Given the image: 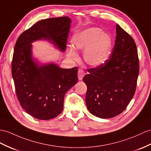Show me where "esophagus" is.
Here are the masks:
<instances>
[{"instance_id":"34e87169","label":"esophagus","mask_w":151,"mask_h":151,"mask_svg":"<svg viewBox=\"0 0 151 151\" xmlns=\"http://www.w3.org/2000/svg\"><path fill=\"white\" fill-rule=\"evenodd\" d=\"M85 75V73H84V70L83 69H79L78 70V79L79 80H82L83 77Z\"/></svg>"}]
</instances>
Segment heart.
<instances>
[{
    "mask_svg": "<svg viewBox=\"0 0 151 151\" xmlns=\"http://www.w3.org/2000/svg\"><path fill=\"white\" fill-rule=\"evenodd\" d=\"M72 48L67 50V56L73 60L78 59L75 50L83 51L84 61L91 67L104 64L111 54L112 40L100 28L89 27L76 33L71 41Z\"/></svg>",
    "mask_w": 151,
    "mask_h": 151,
    "instance_id": "obj_1",
    "label": "heart"
}]
</instances>
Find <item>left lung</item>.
<instances>
[{
  "label": "left lung",
  "instance_id": "obj_1",
  "mask_svg": "<svg viewBox=\"0 0 151 151\" xmlns=\"http://www.w3.org/2000/svg\"><path fill=\"white\" fill-rule=\"evenodd\" d=\"M112 52L104 64L83 80L87 86L86 104L93 115L110 119L122 113L133 97L139 73V60L133 38L119 25Z\"/></svg>",
  "mask_w": 151,
  "mask_h": 151
}]
</instances>
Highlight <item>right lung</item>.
<instances>
[{
    "mask_svg": "<svg viewBox=\"0 0 151 151\" xmlns=\"http://www.w3.org/2000/svg\"><path fill=\"white\" fill-rule=\"evenodd\" d=\"M68 17L40 20L17 40L12 71L17 96L22 108L39 120H49L63 111L65 93L78 83L77 67L40 63L33 58L32 43L47 40L64 52L70 28Z\"/></svg>",
    "mask_w": 151,
    "mask_h": 151,
    "instance_id": "right-lung-1",
    "label": "right lung"
}]
</instances>
